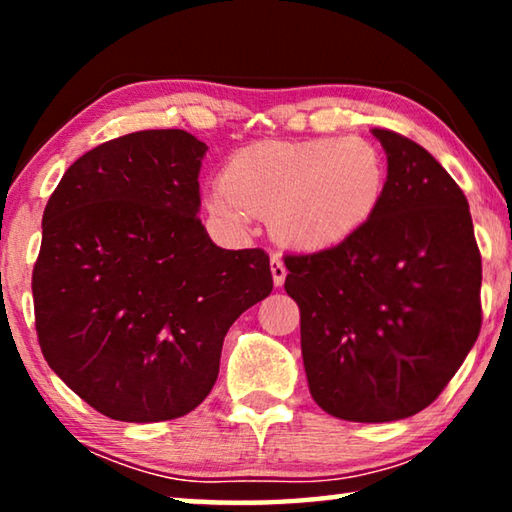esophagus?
<instances>
[{
	"label": "esophagus",
	"instance_id": "34e87169",
	"mask_svg": "<svg viewBox=\"0 0 512 512\" xmlns=\"http://www.w3.org/2000/svg\"><path fill=\"white\" fill-rule=\"evenodd\" d=\"M271 273H273L275 287H282L284 280H287V266H284V262L277 255L271 257Z\"/></svg>",
	"mask_w": 512,
	"mask_h": 512
}]
</instances>
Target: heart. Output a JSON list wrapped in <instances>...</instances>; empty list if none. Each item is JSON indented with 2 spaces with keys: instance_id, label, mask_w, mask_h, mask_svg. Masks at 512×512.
<instances>
[{
  "instance_id": "obj_1",
  "label": "heart",
  "mask_w": 512,
  "mask_h": 512,
  "mask_svg": "<svg viewBox=\"0 0 512 512\" xmlns=\"http://www.w3.org/2000/svg\"><path fill=\"white\" fill-rule=\"evenodd\" d=\"M386 160L363 137L266 142L237 151L207 210L232 228L271 216L273 235L293 248L329 250L361 235L386 196Z\"/></svg>"
}]
</instances>
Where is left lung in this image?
<instances>
[{
    "instance_id": "obj_1",
    "label": "left lung",
    "mask_w": 512,
    "mask_h": 512,
    "mask_svg": "<svg viewBox=\"0 0 512 512\" xmlns=\"http://www.w3.org/2000/svg\"><path fill=\"white\" fill-rule=\"evenodd\" d=\"M386 151L379 212L345 244L287 255L309 393L350 422H393L443 393L481 329V255L467 198L429 151L372 128Z\"/></svg>"
}]
</instances>
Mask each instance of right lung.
Masks as SVG:
<instances>
[{
  "label": "right lung",
  "mask_w": 512,
  "mask_h": 512,
  "mask_svg": "<svg viewBox=\"0 0 512 512\" xmlns=\"http://www.w3.org/2000/svg\"><path fill=\"white\" fill-rule=\"evenodd\" d=\"M205 151L178 128L117 137L65 171L42 214V354L112 420L194 411L230 325L273 291L264 250L216 246L196 216Z\"/></svg>",
  "instance_id": "add662e5"
}]
</instances>
